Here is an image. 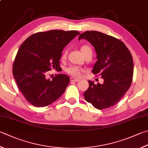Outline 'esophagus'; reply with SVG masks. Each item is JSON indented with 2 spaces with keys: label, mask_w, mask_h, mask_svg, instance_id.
Returning <instances> with one entry per match:
<instances>
[{
  "label": "esophagus",
  "mask_w": 148,
  "mask_h": 148,
  "mask_svg": "<svg viewBox=\"0 0 148 148\" xmlns=\"http://www.w3.org/2000/svg\"><path fill=\"white\" fill-rule=\"evenodd\" d=\"M70 81L71 82H78V81H79V80L78 79H75V78H74V77H71L70 78Z\"/></svg>",
  "instance_id": "1"
}]
</instances>
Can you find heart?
<instances>
[{"label": "heart", "instance_id": "b5f03b06", "mask_svg": "<svg viewBox=\"0 0 148 148\" xmlns=\"http://www.w3.org/2000/svg\"><path fill=\"white\" fill-rule=\"evenodd\" d=\"M80 50L84 55H85L89 51H91V48L88 45H82L80 47ZM66 58V51H63L61 55V60H64ZM66 72L68 74L75 77H81L83 69L77 66H70L66 69Z\"/></svg>", "mask_w": 148, "mask_h": 148}]
</instances>
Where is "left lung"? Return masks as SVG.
<instances>
[{
	"label": "left lung",
	"instance_id": "obj_1",
	"mask_svg": "<svg viewBox=\"0 0 148 148\" xmlns=\"http://www.w3.org/2000/svg\"><path fill=\"white\" fill-rule=\"evenodd\" d=\"M94 46L97 61L92 73L101 75L104 83L97 84L89 80L84 96L86 101L104 110L116 104L126 93L132 82V55L123 42L104 33L87 31L79 35Z\"/></svg>",
	"mask_w": 148,
	"mask_h": 148
}]
</instances>
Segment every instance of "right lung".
<instances>
[{
    "instance_id": "add662e5",
    "label": "right lung",
    "mask_w": 148,
    "mask_h": 148,
    "mask_svg": "<svg viewBox=\"0 0 148 148\" xmlns=\"http://www.w3.org/2000/svg\"><path fill=\"white\" fill-rule=\"evenodd\" d=\"M76 30L38 32L24 41L15 58L13 74L21 93L36 107L51 104L64 93L69 83L66 75L58 74L52 80L46 74L60 68L63 48L79 35Z\"/></svg>"
}]
</instances>
